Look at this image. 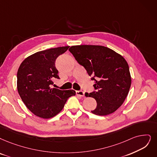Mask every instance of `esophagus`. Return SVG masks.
<instances>
[{
	"label": "esophagus",
	"mask_w": 157,
	"mask_h": 157,
	"mask_svg": "<svg viewBox=\"0 0 157 157\" xmlns=\"http://www.w3.org/2000/svg\"><path fill=\"white\" fill-rule=\"evenodd\" d=\"M77 95L80 96V97H84V92L83 91H76Z\"/></svg>",
	"instance_id": "34e87169"
}]
</instances>
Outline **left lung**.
<instances>
[{"mask_svg": "<svg viewBox=\"0 0 157 157\" xmlns=\"http://www.w3.org/2000/svg\"><path fill=\"white\" fill-rule=\"evenodd\" d=\"M69 51L95 81L93 86L97 91L85 93L86 97L97 101V108L91 113L105 116L120 108L131 84L129 66L122 56L110 48L96 45L73 46Z\"/></svg>", "mask_w": 157, "mask_h": 157, "instance_id": "obj_1", "label": "left lung"}]
</instances>
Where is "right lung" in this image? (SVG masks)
<instances>
[{
    "label": "right lung",
    "mask_w": 157,
    "mask_h": 157,
    "mask_svg": "<svg viewBox=\"0 0 157 157\" xmlns=\"http://www.w3.org/2000/svg\"><path fill=\"white\" fill-rule=\"evenodd\" d=\"M70 46L51 48L36 52L25 59L17 71V90L28 109L42 118H50L63 109L73 90L52 87L53 80L59 78L55 60Z\"/></svg>",
    "instance_id": "obj_1"
}]
</instances>
